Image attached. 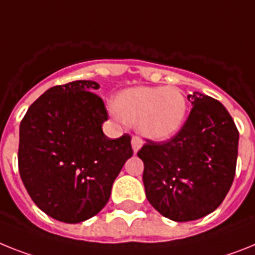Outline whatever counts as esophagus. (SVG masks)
<instances>
[{
  "label": "esophagus",
  "mask_w": 255,
  "mask_h": 255,
  "mask_svg": "<svg viewBox=\"0 0 255 255\" xmlns=\"http://www.w3.org/2000/svg\"><path fill=\"white\" fill-rule=\"evenodd\" d=\"M142 140H141L140 137H137V136H134L133 138H132V147H133V151L136 153V151H138V149H140L141 146H142Z\"/></svg>",
  "instance_id": "34e87169"
}]
</instances>
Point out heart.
Masks as SVG:
<instances>
[{"instance_id": "obj_1", "label": "heart", "mask_w": 255, "mask_h": 255, "mask_svg": "<svg viewBox=\"0 0 255 255\" xmlns=\"http://www.w3.org/2000/svg\"><path fill=\"white\" fill-rule=\"evenodd\" d=\"M114 110L124 123L134 124L144 137L162 141L180 131L188 104L177 88L137 87L119 93Z\"/></svg>"}]
</instances>
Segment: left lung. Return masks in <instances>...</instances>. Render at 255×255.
I'll list each match as a JSON object with an SVG mask.
<instances>
[{
  "instance_id": "left-lung-1",
  "label": "left lung",
  "mask_w": 255,
  "mask_h": 255,
  "mask_svg": "<svg viewBox=\"0 0 255 255\" xmlns=\"http://www.w3.org/2000/svg\"><path fill=\"white\" fill-rule=\"evenodd\" d=\"M193 108L181 129L167 141L137 151L144 162L147 201L163 217L190 222L213 213L235 179L239 131L218 100L193 93Z\"/></svg>"
}]
</instances>
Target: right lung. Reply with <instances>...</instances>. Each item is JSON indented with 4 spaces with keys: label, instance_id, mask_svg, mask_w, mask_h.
Here are the masks:
<instances>
[{
    "label": "right lung",
    "instance_id": "1",
    "mask_svg": "<svg viewBox=\"0 0 255 255\" xmlns=\"http://www.w3.org/2000/svg\"><path fill=\"white\" fill-rule=\"evenodd\" d=\"M96 81L55 85L29 106L19 128L18 166L32 201L49 217L80 223L104 209L128 158L131 136L109 138Z\"/></svg>",
    "mask_w": 255,
    "mask_h": 255
}]
</instances>
